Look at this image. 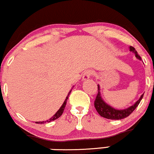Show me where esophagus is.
I'll return each instance as SVG.
<instances>
[{
  "label": "esophagus",
  "instance_id": "esophagus-1",
  "mask_svg": "<svg viewBox=\"0 0 154 154\" xmlns=\"http://www.w3.org/2000/svg\"><path fill=\"white\" fill-rule=\"evenodd\" d=\"M93 74H94V73L92 70H87V71L85 72L84 75H83V80H84V81L87 80V79H89V78L91 77Z\"/></svg>",
  "mask_w": 154,
  "mask_h": 154
}]
</instances>
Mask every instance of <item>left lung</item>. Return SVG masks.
<instances>
[{
	"label": "left lung",
	"mask_w": 154,
	"mask_h": 154,
	"mask_svg": "<svg viewBox=\"0 0 154 154\" xmlns=\"http://www.w3.org/2000/svg\"><path fill=\"white\" fill-rule=\"evenodd\" d=\"M130 50L135 54L136 57L139 60H141V57L138 55L135 49L133 47H130ZM99 86L98 85V94H97V97H96L95 101H94V106L97 109V112H98L101 116L104 117V118L109 119V120H122V119L125 118L129 116L133 112L135 109V108L138 106L140 104V101L143 99L144 94H143L140 97V98L135 102V104L132 105L130 107L127 108V109L119 110L116 109L115 108L112 107L111 106L108 105L106 103H105L103 101V99L101 97L100 93H99Z\"/></svg>",
	"instance_id": "left-lung-1"
}]
</instances>
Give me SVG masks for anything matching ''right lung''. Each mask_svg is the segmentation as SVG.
Returning <instances> with one entry per match:
<instances>
[{
	"label": "right lung",
	"mask_w": 154,
	"mask_h": 154,
	"mask_svg": "<svg viewBox=\"0 0 154 154\" xmlns=\"http://www.w3.org/2000/svg\"><path fill=\"white\" fill-rule=\"evenodd\" d=\"M70 92H71V90H70V92H69V94H68V97H66V100H65V102H63V105L61 106V107L58 109V111H57V112H56L55 115H54L53 116H52V117H51V118H50V119H49V120H47V121H42V122H36V123H37V124H44V123H45V122H51V121H53V120H56V119L59 118V117H60L61 115H62L63 111H64V109H65V107H66V105L67 100H68V97H69V94H70Z\"/></svg>",
	"instance_id": "obj_1"
}]
</instances>
